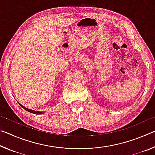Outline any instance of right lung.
<instances>
[{
	"label": "right lung",
	"mask_w": 155,
	"mask_h": 155,
	"mask_svg": "<svg viewBox=\"0 0 155 155\" xmlns=\"http://www.w3.org/2000/svg\"><path fill=\"white\" fill-rule=\"evenodd\" d=\"M19 104L22 107L23 109H25L26 111H28V112H30V113H31V114H36V115H40V114H44V112H43V111H34V110H32V109H28V108H27V107H24L23 105H22V104H21L20 103H19Z\"/></svg>",
	"instance_id": "add662e5"
}]
</instances>
